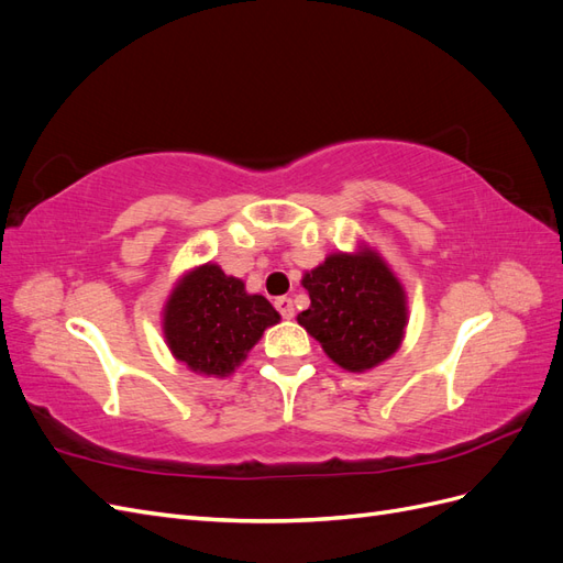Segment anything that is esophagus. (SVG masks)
Returning <instances> with one entry per match:
<instances>
[{
  "mask_svg": "<svg viewBox=\"0 0 563 563\" xmlns=\"http://www.w3.org/2000/svg\"><path fill=\"white\" fill-rule=\"evenodd\" d=\"M275 308L279 310V314H282L284 319H294V314H296V310H294V300H291V298H286V296H282V298H277V300H275Z\"/></svg>",
  "mask_w": 563,
  "mask_h": 563,
  "instance_id": "1",
  "label": "esophagus"
}]
</instances>
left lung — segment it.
Masks as SVG:
<instances>
[{
    "label": "left lung",
    "instance_id": "8db88e82",
    "mask_svg": "<svg viewBox=\"0 0 563 563\" xmlns=\"http://www.w3.org/2000/svg\"><path fill=\"white\" fill-rule=\"evenodd\" d=\"M302 286L310 308L298 323L340 368L362 373L395 354L408 323L406 291L380 253L360 246L356 253H331Z\"/></svg>",
    "mask_w": 563,
    "mask_h": 563
}]
</instances>
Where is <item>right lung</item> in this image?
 Listing matches in <instances>:
<instances>
[{"mask_svg":"<svg viewBox=\"0 0 563 563\" xmlns=\"http://www.w3.org/2000/svg\"><path fill=\"white\" fill-rule=\"evenodd\" d=\"M279 319L267 298L246 294L242 279L207 263L178 279L164 305L162 329L178 362L203 376L225 378Z\"/></svg>","mask_w":563,"mask_h":563,"instance_id":"1","label":"right lung"}]
</instances>
